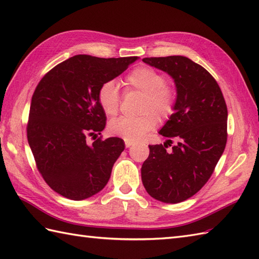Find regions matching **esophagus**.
Wrapping results in <instances>:
<instances>
[{
	"instance_id": "esophagus-1",
	"label": "esophagus",
	"mask_w": 259,
	"mask_h": 259,
	"mask_svg": "<svg viewBox=\"0 0 259 259\" xmlns=\"http://www.w3.org/2000/svg\"><path fill=\"white\" fill-rule=\"evenodd\" d=\"M124 144H125V147L126 148H130L131 146L134 145V142L133 141H128V140H124Z\"/></svg>"
}]
</instances>
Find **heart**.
<instances>
[{
    "label": "heart",
    "instance_id": "1",
    "mask_svg": "<svg viewBox=\"0 0 259 259\" xmlns=\"http://www.w3.org/2000/svg\"><path fill=\"white\" fill-rule=\"evenodd\" d=\"M125 84L129 90L144 93L140 117H120L110 121L109 133L124 140H140L157 124V118L167 119L172 114L176 92L159 71L150 67H138L126 75ZM98 101L104 113L112 117L119 111L121 96L113 80L104 81L98 90ZM155 114L153 115L152 112Z\"/></svg>",
    "mask_w": 259,
    "mask_h": 259
}]
</instances>
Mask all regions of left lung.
<instances>
[{"instance_id":"8db88e82","label":"left lung","mask_w":259,"mask_h":259,"mask_svg":"<svg viewBox=\"0 0 259 259\" xmlns=\"http://www.w3.org/2000/svg\"><path fill=\"white\" fill-rule=\"evenodd\" d=\"M142 61L168 73L177 91L174 113L159 131L168 140L149 146L141 167L142 184L155 199L178 203L205 186L221 159L227 142V106L212 75L190 59L170 56ZM172 138L179 144L168 152Z\"/></svg>"}]
</instances>
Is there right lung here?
<instances>
[{"instance_id":"obj_1","label":"right lung","mask_w":259,"mask_h":259,"mask_svg":"<svg viewBox=\"0 0 259 259\" xmlns=\"http://www.w3.org/2000/svg\"><path fill=\"white\" fill-rule=\"evenodd\" d=\"M138 57L97 58L79 54L43 76L32 96L26 134L36 167L59 195L83 200L108 184L124 149L117 137L98 138L107 117L98 101L99 87L128 69Z\"/></svg>"}]
</instances>
